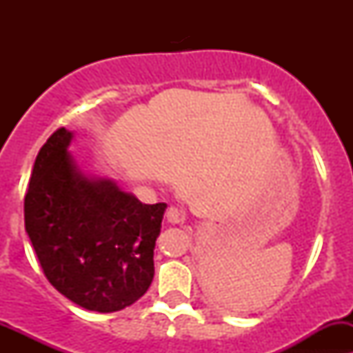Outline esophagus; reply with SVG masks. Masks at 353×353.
Segmentation results:
<instances>
[{"label":"esophagus","mask_w":353,"mask_h":353,"mask_svg":"<svg viewBox=\"0 0 353 353\" xmlns=\"http://www.w3.org/2000/svg\"><path fill=\"white\" fill-rule=\"evenodd\" d=\"M165 219H167V222L172 223V225H176V223H183L184 219H186V215H184L183 210L176 208V206H170L165 213Z\"/></svg>","instance_id":"obj_1"}]
</instances>
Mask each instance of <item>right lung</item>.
I'll list each match as a JSON object with an SVG mask.
<instances>
[{"label":"right lung","mask_w":353,"mask_h":353,"mask_svg":"<svg viewBox=\"0 0 353 353\" xmlns=\"http://www.w3.org/2000/svg\"><path fill=\"white\" fill-rule=\"evenodd\" d=\"M71 138L59 128L39 150L25 193V230L59 294L88 311H121L154 280L167 205H145L112 181L85 177L68 154Z\"/></svg>","instance_id":"add662e5"}]
</instances>
